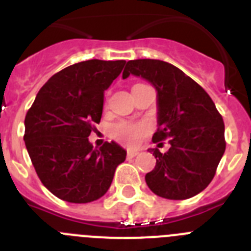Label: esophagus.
I'll return each mask as SVG.
<instances>
[{"label": "esophagus", "mask_w": 251, "mask_h": 251, "mask_svg": "<svg viewBox=\"0 0 251 251\" xmlns=\"http://www.w3.org/2000/svg\"><path fill=\"white\" fill-rule=\"evenodd\" d=\"M137 154H138V152H137V151H128L127 152L128 158H133V157H136Z\"/></svg>", "instance_id": "1"}]
</instances>
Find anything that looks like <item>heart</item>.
<instances>
[{"label": "heart", "instance_id": "1", "mask_svg": "<svg viewBox=\"0 0 251 251\" xmlns=\"http://www.w3.org/2000/svg\"><path fill=\"white\" fill-rule=\"evenodd\" d=\"M146 132L147 127L145 124H133L128 122H119L110 127V136L126 146L136 145L139 137L143 136Z\"/></svg>", "mask_w": 251, "mask_h": 251}]
</instances>
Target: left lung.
<instances>
[{"instance_id":"left-lung-1","label":"left lung","mask_w":251,"mask_h":251,"mask_svg":"<svg viewBox=\"0 0 251 251\" xmlns=\"http://www.w3.org/2000/svg\"><path fill=\"white\" fill-rule=\"evenodd\" d=\"M130 74L156 88L158 129L152 141L168 139L171 145L166 153L151 150L156 167L146 175L148 187L168 200L200 194L214 178L226 147L225 126L215 103L202 86L166 61L130 60L123 79Z\"/></svg>"}]
</instances>
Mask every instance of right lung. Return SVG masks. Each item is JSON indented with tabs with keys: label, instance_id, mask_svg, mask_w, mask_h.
<instances>
[{
	"label": "right lung",
	"instance_id": "right-lung-1",
	"mask_svg": "<svg viewBox=\"0 0 251 251\" xmlns=\"http://www.w3.org/2000/svg\"><path fill=\"white\" fill-rule=\"evenodd\" d=\"M126 61L86 60L63 69L37 93L25 118L28 156L43 185L68 202L105 195L127 152L115 142L93 148L88 137L103 113L104 92Z\"/></svg>",
	"mask_w": 251,
	"mask_h": 251
}]
</instances>
